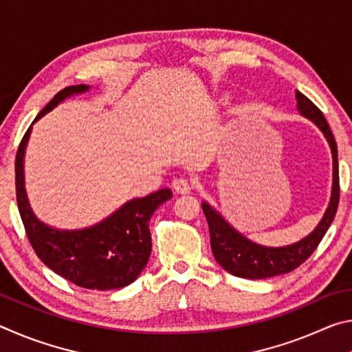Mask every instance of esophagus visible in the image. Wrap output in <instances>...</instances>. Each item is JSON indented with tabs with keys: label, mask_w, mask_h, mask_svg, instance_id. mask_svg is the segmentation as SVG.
<instances>
[{
	"label": "esophagus",
	"mask_w": 352,
	"mask_h": 352,
	"mask_svg": "<svg viewBox=\"0 0 352 352\" xmlns=\"http://www.w3.org/2000/svg\"><path fill=\"white\" fill-rule=\"evenodd\" d=\"M172 189H174L177 194H189L190 189H192V184H190L186 178H175V180L172 182Z\"/></svg>",
	"instance_id": "esophagus-1"
}]
</instances>
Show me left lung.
<instances>
[{
	"instance_id": "1",
	"label": "left lung",
	"mask_w": 352,
	"mask_h": 352,
	"mask_svg": "<svg viewBox=\"0 0 352 352\" xmlns=\"http://www.w3.org/2000/svg\"><path fill=\"white\" fill-rule=\"evenodd\" d=\"M296 109L301 116L307 118L317 126L326 141L329 142L332 152V190L331 200L326 211L321 217L320 223L315 226L311 234L302 237L301 241L284 247H265L259 245L253 241L247 239L239 231L233 228L222 214L204 201L205 217L210 226L211 250L216 261L223 270L231 275L247 278V279H264L289 273L300 267L309 256H311L318 243L323 239L327 228H329L333 217H336L338 197H340V184H338V158H337V142L329 129L326 118L323 116L312 100H309L305 94L296 91Z\"/></svg>"
}]
</instances>
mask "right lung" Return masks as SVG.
<instances>
[{
	"label": "right lung",
	"mask_w": 352,
	"mask_h": 352,
	"mask_svg": "<svg viewBox=\"0 0 352 352\" xmlns=\"http://www.w3.org/2000/svg\"><path fill=\"white\" fill-rule=\"evenodd\" d=\"M88 90L90 85L82 83L58 91L34 122L65 99ZM32 124L16 152L15 188L20 216L34 252L52 272L79 287L91 290L126 287L144 270L152 252L148 220L160 205L172 199V190L164 188L146 197L129 200L99 223L82 230H58L46 225L34 214L25 188V153Z\"/></svg>",
	"instance_id": "obj_1"
}]
</instances>
